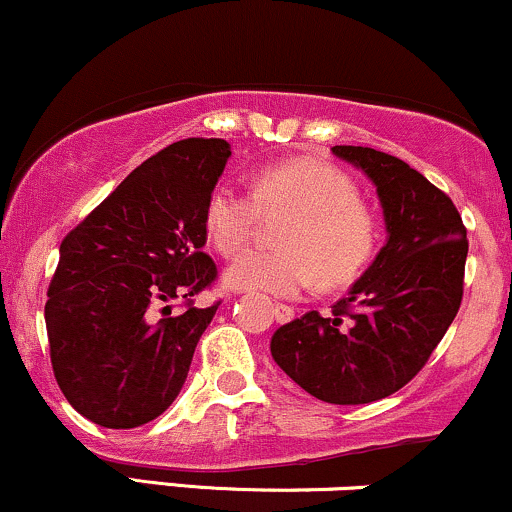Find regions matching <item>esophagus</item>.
<instances>
[{
    "label": "esophagus",
    "mask_w": 512,
    "mask_h": 512,
    "mask_svg": "<svg viewBox=\"0 0 512 512\" xmlns=\"http://www.w3.org/2000/svg\"><path fill=\"white\" fill-rule=\"evenodd\" d=\"M272 313H274V320L276 322H281V325H284V322H291L293 320V308H289V305H284V303H276L274 308H272Z\"/></svg>",
    "instance_id": "obj_1"
}]
</instances>
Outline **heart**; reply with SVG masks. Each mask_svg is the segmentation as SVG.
Instances as JSON below:
<instances>
[{"mask_svg":"<svg viewBox=\"0 0 512 512\" xmlns=\"http://www.w3.org/2000/svg\"><path fill=\"white\" fill-rule=\"evenodd\" d=\"M264 216L289 219L279 233L284 252H243L226 269L231 289L296 298L313 289L317 272L342 284L373 255L375 226L356 182L327 163H274L257 175L255 192L221 182L204 209V231L221 255H236Z\"/></svg>","mask_w":512,"mask_h":512,"instance_id":"b5f03b06","label":"heart"}]
</instances>
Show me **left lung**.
I'll return each instance as SVG.
<instances>
[{
    "label": "left lung",
    "mask_w": 512,
    "mask_h": 512,
    "mask_svg": "<svg viewBox=\"0 0 512 512\" xmlns=\"http://www.w3.org/2000/svg\"><path fill=\"white\" fill-rule=\"evenodd\" d=\"M332 154L375 185L387 240L330 315L310 310L279 327L269 349L313 397L368 404L407 385L448 332L469 243L452 199L419 170L368 146H332Z\"/></svg>",
    "instance_id": "obj_1"
}]
</instances>
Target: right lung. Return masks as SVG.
Returning <instances> with one entry per match:
<instances>
[{
  "mask_svg": "<svg viewBox=\"0 0 512 512\" xmlns=\"http://www.w3.org/2000/svg\"><path fill=\"white\" fill-rule=\"evenodd\" d=\"M231 144L185 139L134 168L62 240L45 303L52 370L93 424L137 428L178 397L216 305L192 296L216 279L204 209ZM170 300H185L180 316Z\"/></svg>",
  "mask_w": 512,
  "mask_h": 512,
  "instance_id": "right-lung-1",
  "label": "right lung"
}]
</instances>
